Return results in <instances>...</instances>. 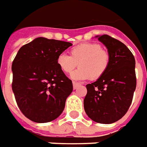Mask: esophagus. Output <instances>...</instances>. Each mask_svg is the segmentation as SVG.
Returning <instances> with one entry per match:
<instances>
[{
  "label": "esophagus",
  "instance_id": "34e87169",
  "mask_svg": "<svg viewBox=\"0 0 147 147\" xmlns=\"http://www.w3.org/2000/svg\"><path fill=\"white\" fill-rule=\"evenodd\" d=\"M79 86H80L79 83H77V82H73V87H74V90H76V89Z\"/></svg>",
  "mask_w": 147,
  "mask_h": 147
}]
</instances>
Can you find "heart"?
<instances>
[{
	"instance_id": "1",
	"label": "heart",
	"mask_w": 147,
	"mask_h": 147,
	"mask_svg": "<svg viewBox=\"0 0 147 147\" xmlns=\"http://www.w3.org/2000/svg\"><path fill=\"white\" fill-rule=\"evenodd\" d=\"M69 53L70 56L65 53L58 54L56 62L61 70L67 74L78 65L79 69L71 75L74 80H98L110 66V53L98 43H82L70 49Z\"/></svg>"
}]
</instances>
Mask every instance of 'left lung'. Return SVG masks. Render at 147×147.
Listing matches in <instances>:
<instances>
[{"label": "left lung", "instance_id": "left-lung-1", "mask_svg": "<svg viewBox=\"0 0 147 147\" xmlns=\"http://www.w3.org/2000/svg\"><path fill=\"white\" fill-rule=\"evenodd\" d=\"M98 40L106 46L110 56L106 74L86 85L84 109L88 117L102 124L118 121L126 114L136 88L135 59L122 42L103 34Z\"/></svg>", "mask_w": 147, "mask_h": 147}]
</instances>
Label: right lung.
<instances>
[{
  "label": "right lung",
  "instance_id": "obj_1",
  "mask_svg": "<svg viewBox=\"0 0 147 147\" xmlns=\"http://www.w3.org/2000/svg\"><path fill=\"white\" fill-rule=\"evenodd\" d=\"M66 41L37 37L18 50L12 64V89L21 113L38 123L62 113L73 83L57 65V57L71 46Z\"/></svg>",
  "mask_w": 147,
  "mask_h": 147
}]
</instances>
